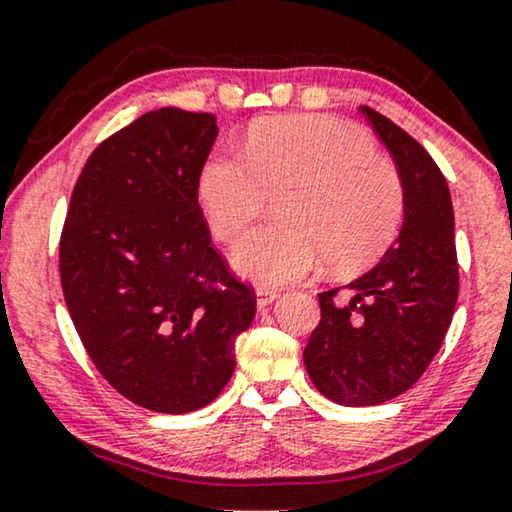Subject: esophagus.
<instances>
[{
	"instance_id": "34e87169",
	"label": "esophagus",
	"mask_w": 512,
	"mask_h": 512,
	"mask_svg": "<svg viewBox=\"0 0 512 512\" xmlns=\"http://www.w3.org/2000/svg\"><path fill=\"white\" fill-rule=\"evenodd\" d=\"M277 298H279L277 291L265 289V286H258V289H256V307H258V310H265V307L275 303Z\"/></svg>"
}]
</instances>
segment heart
Wrapping results in <instances>:
<instances>
[{
  "instance_id": "1",
  "label": "heart",
  "mask_w": 512,
  "mask_h": 512,
  "mask_svg": "<svg viewBox=\"0 0 512 512\" xmlns=\"http://www.w3.org/2000/svg\"><path fill=\"white\" fill-rule=\"evenodd\" d=\"M202 212L221 242H233L277 195V223L251 230L230 263L256 284L312 277L331 261L354 270L380 254L403 216L396 167L366 132L331 116L258 123L244 153L216 151L198 184Z\"/></svg>"
}]
</instances>
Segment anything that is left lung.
<instances>
[{
  "label": "left lung",
  "instance_id": "obj_1",
  "mask_svg": "<svg viewBox=\"0 0 512 512\" xmlns=\"http://www.w3.org/2000/svg\"><path fill=\"white\" fill-rule=\"evenodd\" d=\"M361 111L398 167L403 226L373 270L319 293L321 321L303 352L314 387L352 408L387 403L422 377L459 296L454 209L443 172L387 116Z\"/></svg>",
  "mask_w": 512,
  "mask_h": 512
}]
</instances>
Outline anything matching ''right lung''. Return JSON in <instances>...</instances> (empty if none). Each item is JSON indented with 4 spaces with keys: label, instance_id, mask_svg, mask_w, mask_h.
<instances>
[{
    "label": "right lung",
    "instance_id": "1",
    "mask_svg": "<svg viewBox=\"0 0 512 512\" xmlns=\"http://www.w3.org/2000/svg\"><path fill=\"white\" fill-rule=\"evenodd\" d=\"M216 135L214 114L139 116L90 153L62 230V291L83 347L118 394L165 415L221 394L256 314L198 205Z\"/></svg>",
    "mask_w": 512,
    "mask_h": 512
}]
</instances>
